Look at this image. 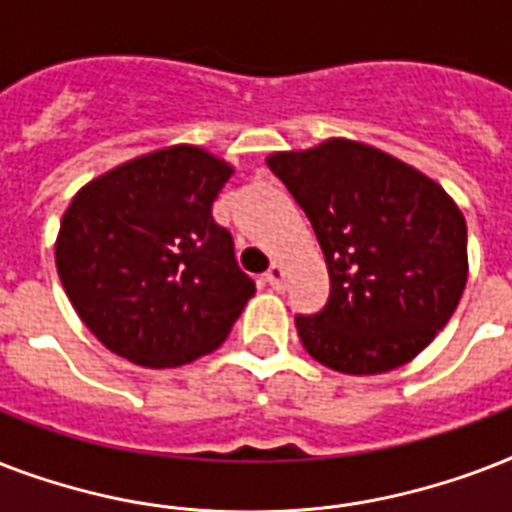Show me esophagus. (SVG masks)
Returning <instances> with one entry per match:
<instances>
[{
  "label": "esophagus",
  "instance_id": "34e87169",
  "mask_svg": "<svg viewBox=\"0 0 512 512\" xmlns=\"http://www.w3.org/2000/svg\"><path fill=\"white\" fill-rule=\"evenodd\" d=\"M265 281H268L273 289L284 287V268H281L279 263H273L271 268H268V273H265Z\"/></svg>",
  "mask_w": 512,
  "mask_h": 512
}]
</instances>
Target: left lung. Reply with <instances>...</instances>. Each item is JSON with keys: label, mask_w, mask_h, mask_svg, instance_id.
Masks as SVG:
<instances>
[{"label": "left lung", "mask_w": 512, "mask_h": 512, "mask_svg": "<svg viewBox=\"0 0 512 512\" xmlns=\"http://www.w3.org/2000/svg\"><path fill=\"white\" fill-rule=\"evenodd\" d=\"M265 162L303 207L327 260V305L295 319L303 348L356 377L409 364L468 284L460 207L412 164L358 140L329 138Z\"/></svg>", "instance_id": "8db88e82"}]
</instances>
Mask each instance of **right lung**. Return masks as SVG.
<instances>
[{
  "mask_svg": "<svg viewBox=\"0 0 512 512\" xmlns=\"http://www.w3.org/2000/svg\"><path fill=\"white\" fill-rule=\"evenodd\" d=\"M233 164L177 143L82 185L60 220L55 265L68 300L111 353L172 369L223 345L255 295L212 201Z\"/></svg>",
  "mask_w": 512,
  "mask_h": 512,
  "instance_id": "1",
  "label": "right lung"
}]
</instances>
